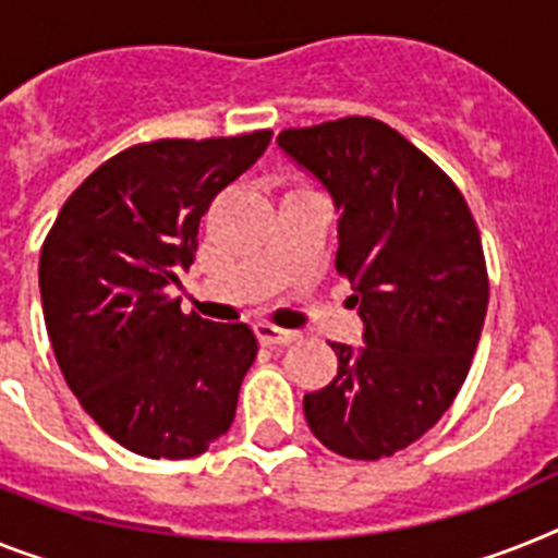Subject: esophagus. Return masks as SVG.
I'll return each mask as SVG.
<instances>
[{"mask_svg":"<svg viewBox=\"0 0 558 558\" xmlns=\"http://www.w3.org/2000/svg\"><path fill=\"white\" fill-rule=\"evenodd\" d=\"M255 335L257 340H260L264 345H269V349H275V345H289L298 340V331L278 329V326H271V323H257Z\"/></svg>","mask_w":558,"mask_h":558,"instance_id":"obj_1","label":"esophagus"}]
</instances>
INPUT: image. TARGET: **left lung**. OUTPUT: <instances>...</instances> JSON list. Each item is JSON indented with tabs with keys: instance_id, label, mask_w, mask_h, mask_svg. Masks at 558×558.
I'll list each match as a JSON object with an SVG mask.
<instances>
[{
	"instance_id": "8db88e82",
	"label": "left lung",
	"mask_w": 558,
	"mask_h": 558,
	"mask_svg": "<svg viewBox=\"0 0 558 558\" xmlns=\"http://www.w3.org/2000/svg\"><path fill=\"white\" fill-rule=\"evenodd\" d=\"M278 144L315 172L340 209L337 275L366 323V345L331 343L337 377L303 397L329 451L383 460L451 409L488 312L474 215L437 163L368 116L289 128Z\"/></svg>"
}]
</instances>
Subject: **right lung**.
Segmentation results:
<instances>
[{
  "instance_id": "right-lung-1",
  "label": "right lung",
  "mask_w": 558,
  "mask_h": 558,
  "mask_svg": "<svg viewBox=\"0 0 558 558\" xmlns=\"http://www.w3.org/2000/svg\"><path fill=\"white\" fill-rule=\"evenodd\" d=\"M269 138L255 130L121 149L76 186L41 243L56 363L82 409L128 451L190 460L235 420L255 335L246 323L184 315L170 287L195 260L215 195Z\"/></svg>"
}]
</instances>
